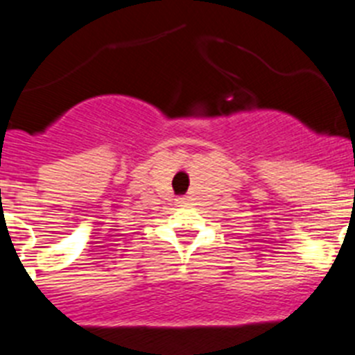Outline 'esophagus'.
<instances>
[{
    "label": "esophagus",
    "mask_w": 355,
    "mask_h": 355,
    "mask_svg": "<svg viewBox=\"0 0 355 355\" xmlns=\"http://www.w3.org/2000/svg\"><path fill=\"white\" fill-rule=\"evenodd\" d=\"M175 202H178V205H180V206H187L188 205V199H187V197H180V199L175 200Z\"/></svg>",
    "instance_id": "1"
}]
</instances>
